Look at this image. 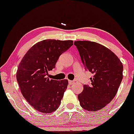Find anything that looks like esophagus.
<instances>
[{"label":"esophagus","mask_w":134,"mask_h":134,"mask_svg":"<svg viewBox=\"0 0 134 134\" xmlns=\"http://www.w3.org/2000/svg\"><path fill=\"white\" fill-rule=\"evenodd\" d=\"M68 83H69V84L70 85H73L74 84V83H75V81H68Z\"/></svg>","instance_id":"obj_1"}]
</instances>
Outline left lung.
I'll list each match as a JSON object with an SVG mask.
<instances>
[{
	"label": "left lung",
	"mask_w": 134,
	"mask_h": 134,
	"mask_svg": "<svg viewBox=\"0 0 134 134\" xmlns=\"http://www.w3.org/2000/svg\"><path fill=\"white\" fill-rule=\"evenodd\" d=\"M74 44L85 70L93 75L90 85H84L79 94L80 105L89 111H97L116 96L123 79V64L111 50L99 43L78 41Z\"/></svg>",
	"instance_id": "obj_1"
}]
</instances>
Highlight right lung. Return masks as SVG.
Returning a JSON list of instances; mask_svg holds the SVG:
<instances>
[{"instance_id":"obj_1","label":"right lung","mask_w":134,"mask_h":134,"mask_svg":"<svg viewBox=\"0 0 134 134\" xmlns=\"http://www.w3.org/2000/svg\"><path fill=\"white\" fill-rule=\"evenodd\" d=\"M72 44L70 40H43L33 45L19 63L16 77L20 91L38 111L51 113L59 108L68 81L49 79L47 75Z\"/></svg>"}]
</instances>
